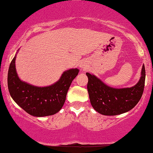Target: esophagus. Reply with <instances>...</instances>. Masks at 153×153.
I'll return each instance as SVG.
<instances>
[{
	"instance_id": "obj_1",
	"label": "esophagus",
	"mask_w": 153,
	"mask_h": 153,
	"mask_svg": "<svg viewBox=\"0 0 153 153\" xmlns=\"http://www.w3.org/2000/svg\"><path fill=\"white\" fill-rule=\"evenodd\" d=\"M80 67L82 69H83V70H85V69H87V68H88V65H86L85 62H81L80 65Z\"/></svg>"
}]
</instances>
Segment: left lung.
I'll return each instance as SVG.
<instances>
[{
    "instance_id": "left-lung-1",
    "label": "left lung",
    "mask_w": 153,
    "mask_h": 153,
    "mask_svg": "<svg viewBox=\"0 0 153 153\" xmlns=\"http://www.w3.org/2000/svg\"><path fill=\"white\" fill-rule=\"evenodd\" d=\"M88 77V91L91 104L103 115L115 116L132 109L140 101L144 90L146 70L143 65L140 80L129 88H110L94 75L86 73Z\"/></svg>"
}]
</instances>
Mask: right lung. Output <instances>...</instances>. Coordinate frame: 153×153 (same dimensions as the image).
Instances as JSON below:
<instances>
[{
	"label": "right lung",
	"instance_id": "1",
	"mask_svg": "<svg viewBox=\"0 0 153 153\" xmlns=\"http://www.w3.org/2000/svg\"><path fill=\"white\" fill-rule=\"evenodd\" d=\"M15 59L16 56L10 64L7 73V87L13 100L34 117L51 116L59 112L64 104L71 82L78 74V69L65 71L55 84L39 88L20 80L15 68Z\"/></svg>",
	"mask_w": 153,
	"mask_h": 153
}]
</instances>
